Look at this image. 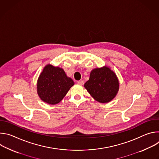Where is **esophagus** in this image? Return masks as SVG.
Segmentation results:
<instances>
[{"label":"esophagus","mask_w":159,"mask_h":159,"mask_svg":"<svg viewBox=\"0 0 159 159\" xmlns=\"http://www.w3.org/2000/svg\"><path fill=\"white\" fill-rule=\"evenodd\" d=\"M77 84H78L79 85H84V82L83 80H79V81H77Z\"/></svg>","instance_id":"esophagus-1"}]
</instances>
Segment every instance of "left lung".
Wrapping results in <instances>:
<instances>
[{
	"label": "left lung",
	"mask_w": 159,
	"mask_h": 159,
	"mask_svg": "<svg viewBox=\"0 0 159 159\" xmlns=\"http://www.w3.org/2000/svg\"><path fill=\"white\" fill-rule=\"evenodd\" d=\"M119 86L116 75L106 66L93 70L89 80L84 84L90 96L101 103H107L114 99Z\"/></svg>",
	"instance_id": "8db88e82"
}]
</instances>
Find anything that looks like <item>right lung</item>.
I'll return each instance as SVG.
<instances>
[{
	"instance_id": "right-lung-1",
	"label": "right lung",
	"mask_w": 159,
	"mask_h": 159,
	"mask_svg": "<svg viewBox=\"0 0 159 159\" xmlns=\"http://www.w3.org/2000/svg\"><path fill=\"white\" fill-rule=\"evenodd\" d=\"M74 85L73 80L66 76L61 68L48 64L39 76L37 93L43 101L54 105L63 99Z\"/></svg>"
}]
</instances>
